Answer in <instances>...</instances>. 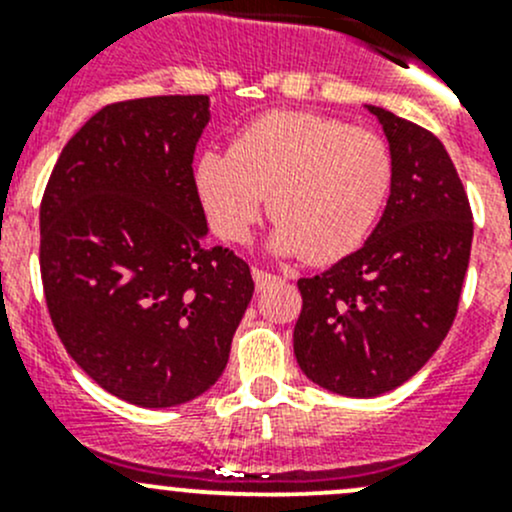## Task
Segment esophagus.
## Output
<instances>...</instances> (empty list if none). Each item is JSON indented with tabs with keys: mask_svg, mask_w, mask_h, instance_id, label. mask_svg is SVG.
<instances>
[{
	"mask_svg": "<svg viewBox=\"0 0 512 512\" xmlns=\"http://www.w3.org/2000/svg\"><path fill=\"white\" fill-rule=\"evenodd\" d=\"M252 280H255L257 289H265L270 282L280 280V277L272 275V272H267V270H260V267H252Z\"/></svg>",
	"mask_w": 512,
	"mask_h": 512,
	"instance_id": "34e87169",
	"label": "esophagus"
}]
</instances>
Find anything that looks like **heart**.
I'll return each mask as SVG.
<instances>
[{
	"instance_id": "heart-1",
	"label": "heart",
	"mask_w": 512,
	"mask_h": 512,
	"mask_svg": "<svg viewBox=\"0 0 512 512\" xmlns=\"http://www.w3.org/2000/svg\"><path fill=\"white\" fill-rule=\"evenodd\" d=\"M394 165L366 128L312 111H270L235 133L230 151H205L195 185L215 232L242 242L262 203L277 220L272 247L327 265L352 255L379 218Z\"/></svg>"
}]
</instances>
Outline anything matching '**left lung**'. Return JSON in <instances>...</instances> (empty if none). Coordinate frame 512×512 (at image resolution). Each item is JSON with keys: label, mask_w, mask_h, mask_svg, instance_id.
<instances>
[{"label": "left lung", "mask_w": 512, "mask_h": 512, "mask_svg": "<svg viewBox=\"0 0 512 512\" xmlns=\"http://www.w3.org/2000/svg\"><path fill=\"white\" fill-rule=\"evenodd\" d=\"M369 111L394 165L386 210L359 250L297 282L294 324L307 379L356 399L401 386L441 347L473 242L471 203L443 143L386 108Z\"/></svg>", "instance_id": "8db88e82"}]
</instances>
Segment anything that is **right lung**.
<instances>
[{
	"label": "right lung",
	"mask_w": 512,
	"mask_h": 512,
	"mask_svg": "<svg viewBox=\"0 0 512 512\" xmlns=\"http://www.w3.org/2000/svg\"><path fill=\"white\" fill-rule=\"evenodd\" d=\"M208 96L103 106L56 160L41 198L46 307L71 359L101 389L168 409L223 374L255 282L205 247L193 156Z\"/></svg>",
	"instance_id": "obj_1"
}]
</instances>
